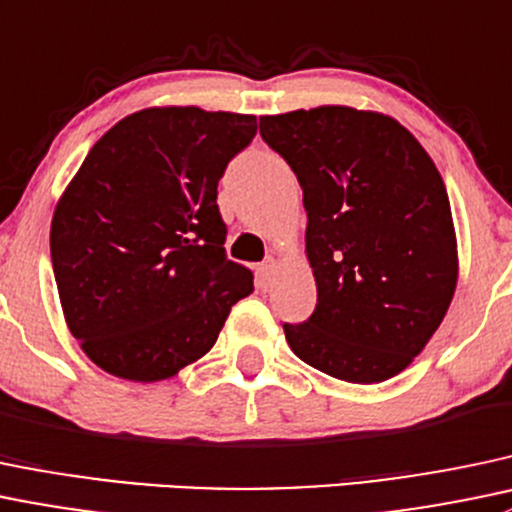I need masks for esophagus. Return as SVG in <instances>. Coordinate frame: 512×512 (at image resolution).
Segmentation results:
<instances>
[{"instance_id":"34e87169","label":"esophagus","mask_w":512,"mask_h":512,"mask_svg":"<svg viewBox=\"0 0 512 512\" xmlns=\"http://www.w3.org/2000/svg\"><path fill=\"white\" fill-rule=\"evenodd\" d=\"M274 272H277V260L274 257H267L260 267H257V279H260V287L267 289L272 284Z\"/></svg>"}]
</instances>
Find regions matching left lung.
Returning <instances> with one entry per match:
<instances>
[{
    "mask_svg": "<svg viewBox=\"0 0 512 512\" xmlns=\"http://www.w3.org/2000/svg\"><path fill=\"white\" fill-rule=\"evenodd\" d=\"M297 174L316 309L284 324L304 363L346 383L402 373L434 336L459 277L449 196L422 144L380 112L324 105L260 117Z\"/></svg>",
    "mask_w": 512,
    "mask_h": 512,
    "instance_id": "8db88e82",
    "label": "left lung"
}]
</instances>
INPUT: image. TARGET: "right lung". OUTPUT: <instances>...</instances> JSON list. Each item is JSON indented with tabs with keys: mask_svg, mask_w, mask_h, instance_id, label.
Here are the masks:
<instances>
[{
	"mask_svg": "<svg viewBox=\"0 0 512 512\" xmlns=\"http://www.w3.org/2000/svg\"><path fill=\"white\" fill-rule=\"evenodd\" d=\"M255 115L149 107L95 142L51 220L71 333L115 378L157 383L213 348L252 272L225 257L218 181Z\"/></svg>",
	"mask_w": 512,
	"mask_h": 512,
	"instance_id": "right-lung-1",
	"label": "right lung"
}]
</instances>
